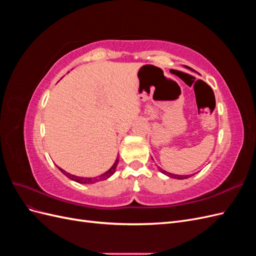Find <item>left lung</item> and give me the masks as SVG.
<instances>
[{
  "label": "left lung",
  "instance_id": "left-lung-1",
  "mask_svg": "<svg viewBox=\"0 0 256 256\" xmlns=\"http://www.w3.org/2000/svg\"><path fill=\"white\" fill-rule=\"evenodd\" d=\"M159 168V171H160L162 174H164V175H166V176H168V177H171V178H175V180H186V178H189V177L192 176V175H176V174L168 173V172L164 171V170H162L161 168Z\"/></svg>",
  "mask_w": 256,
  "mask_h": 256
}]
</instances>
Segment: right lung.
<instances>
[{"mask_svg":"<svg viewBox=\"0 0 256 256\" xmlns=\"http://www.w3.org/2000/svg\"><path fill=\"white\" fill-rule=\"evenodd\" d=\"M118 161H120V159L118 157V158H116L115 162H114V164L109 170H108L106 172H104V174L99 175L97 177H80V176L72 175L70 173H67L66 171H64V170L60 168H60V171L62 173H63L65 176H67L69 180H72L74 182H79V184H95L96 182L104 180H108V178H109V177H111L115 173V170H116V166H118Z\"/></svg>","mask_w":256,"mask_h":256,"instance_id":"add662e5","label":"right lung"}]
</instances>
